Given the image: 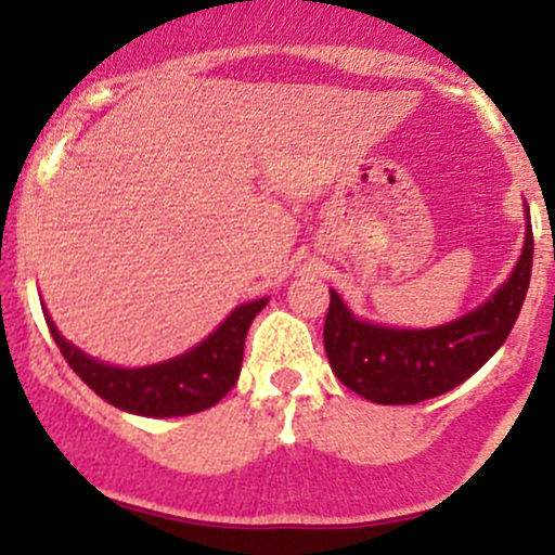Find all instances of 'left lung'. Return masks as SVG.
I'll list each match as a JSON object with an SVG mask.
<instances>
[{"label":"left lung","mask_w":555,"mask_h":555,"mask_svg":"<svg viewBox=\"0 0 555 555\" xmlns=\"http://www.w3.org/2000/svg\"><path fill=\"white\" fill-rule=\"evenodd\" d=\"M512 276L473 313L436 328H388L360 321L331 289L323 344L344 386L375 404H417L441 397L480 371L512 334L532 273V224Z\"/></svg>","instance_id":"1"}]
</instances>
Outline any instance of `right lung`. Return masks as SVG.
<instances>
[{
    "mask_svg": "<svg viewBox=\"0 0 555 555\" xmlns=\"http://www.w3.org/2000/svg\"><path fill=\"white\" fill-rule=\"evenodd\" d=\"M266 302L269 299L263 297L240 305L208 339H203L190 352L145 367H117L88 358L56 331L49 313L43 315L67 365L101 399L132 415L182 417L208 410L232 391L240 378L247 328L253 318L266 308Z\"/></svg>",
    "mask_w": 555,
    "mask_h": 555,
    "instance_id": "add662e5",
    "label": "right lung"
}]
</instances>
